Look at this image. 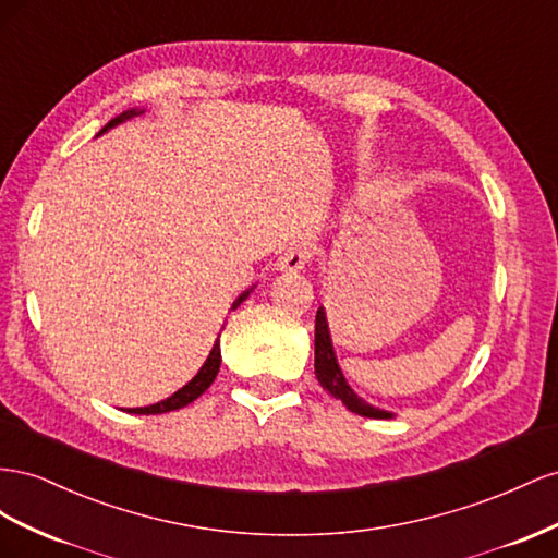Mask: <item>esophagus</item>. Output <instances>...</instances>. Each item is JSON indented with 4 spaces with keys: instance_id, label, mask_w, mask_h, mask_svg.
I'll use <instances>...</instances> for the list:
<instances>
[{
    "instance_id": "34e87169",
    "label": "esophagus",
    "mask_w": 558,
    "mask_h": 558,
    "mask_svg": "<svg viewBox=\"0 0 558 558\" xmlns=\"http://www.w3.org/2000/svg\"><path fill=\"white\" fill-rule=\"evenodd\" d=\"M311 262V252L306 247H290L284 250L280 257H278V270L282 274H301V270L306 268V264Z\"/></svg>"
}]
</instances>
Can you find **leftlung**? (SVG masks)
Segmentation results:
<instances>
[{
  "label": "left lung",
  "mask_w": 558,
  "mask_h": 558,
  "mask_svg": "<svg viewBox=\"0 0 558 558\" xmlns=\"http://www.w3.org/2000/svg\"><path fill=\"white\" fill-rule=\"evenodd\" d=\"M315 376L331 397H337V400H341L345 404L348 411L360 413V416H367V418H392L390 411L367 404L362 397H357V392L353 388L348 386L345 376L339 369L337 355H333V345H331L329 327H327V315H325L323 306L317 308V315H315Z\"/></svg>",
  "instance_id": "8db88e82"
}]
</instances>
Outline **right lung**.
<instances>
[{"label": "right lung", "mask_w": 558, "mask_h": 558, "mask_svg": "<svg viewBox=\"0 0 558 558\" xmlns=\"http://www.w3.org/2000/svg\"><path fill=\"white\" fill-rule=\"evenodd\" d=\"M135 114H142V111H140V109L123 111L121 117L111 119L100 133H105V131H109V129H114L117 123H121V121H125V119H131V117H135ZM250 292H252V290H247V292H243L241 296H238V299L233 301V304H231V311H235L238 306H241L243 301L250 296ZM219 364H221V350H219V339H217L215 345H213V350H210L208 360H205V364L201 367V372H198L194 378H191L184 388H180L178 392L170 395L168 400H163V402L151 404V407L131 409V413H166V411H174V409H182V407L191 404V402L196 400V397H201L205 390H208V388L213 386V380H215V376H217V372H219Z\"/></svg>", "instance_id": "right-lung-1"}]
</instances>
